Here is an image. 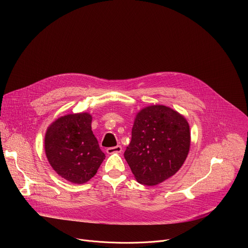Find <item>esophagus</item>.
<instances>
[{
    "mask_svg": "<svg viewBox=\"0 0 248 248\" xmlns=\"http://www.w3.org/2000/svg\"><path fill=\"white\" fill-rule=\"evenodd\" d=\"M106 152L108 154H114V153L119 154L122 152V147L120 145H117L115 147H110V148L106 149Z\"/></svg>",
    "mask_w": 248,
    "mask_h": 248,
    "instance_id": "1",
    "label": "esophagus"
}]
</instances>
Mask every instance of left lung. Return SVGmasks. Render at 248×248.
I'll list each match as a JSON object with an SVG mask.
<instances>
[{
	"mask_svg": "<svg viewBox=\"0 0 248 248\" xmlns=\"http://www.w3.org/2000/svg\"><path fill=\"white\" fill-rule=\"evenodd\" d=\"M189 144L186 120L167 106L153 105L137 114L124 157L140 184L154 186L178 172Z\"/></svg>",
	"mask_w": 248,
	"mask_h": 248,
	"instance_id": "obj_1",
	"label": "left lung"
}]
</instances>
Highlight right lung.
Instances as JSON below:
<instances>
[{
	"instance_id": "1",
	"label": "right lung",
	"mask_w": 248,
	"mask_h": 248,
	"mask_svg": "<svg viewBox=\"0 0 248 248\" xmlns=\"http://www.w3.org/2000/svg\"><path fill=\"white\" fill-rule=\"evenodd\" d=\"M88 113L69 114L47 129L45 148L52 169L63 179L83 184L89 181L105 159L91 130Z\"/></svg>"
}]
</instances>
